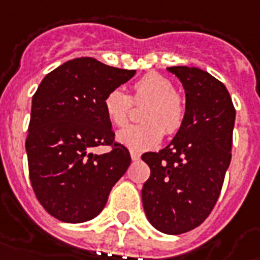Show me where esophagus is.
<instances>
[{
    "label": "esophagus",
    "mask_w": 260,
    "mask_h": 260,
    "mask_svg": "<svg viewBox=\"0 0 260 260\" xmlns=\"http://www.w3.org/2000/svg\"><path fill=\"white\" fill-rule=\"evenodd\" d=\"M131 158L134 159V161H138L140 158L139 153H136V151H131Z\"/></svg>",
    "instance_id": "1"
}]
</instances>
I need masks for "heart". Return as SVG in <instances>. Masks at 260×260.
<instances>
[{"label": "heart", "instance_id": "b5f03b06", "mask_svg": "<svg viewBox=\"0 0 260 260\" xmlns=\"http://www.w3.org/2000/svg\"><path fill=\"white\" fill-rule=\"evenodd\" d=\"M135 102H147L142 111V124L125 126L117 134L118 143L131 151H146L158 145L164 132L176 134L183 125L186 115V102L174 89L168 78L157 73H149L134 85ZM103 109L113 125L121 126L128 121L131 98L120 88L111 89L103 99Z\"/></svg>", "mask_w": 260, "mask_h": 260}]
</instances>
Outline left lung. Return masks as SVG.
<instances>
[{
    "label": "left lung",
    "mask_w": 260,
    "mask_h": 260,
    "mask_svg": "<svg viewBox=\"0 0 260 260\" xmlns=\"http://www.w3.org/2000/svg\"><path fill=\"white\" fill-rule=\"evenodd\" d=\"M167 70L183 85L186 115L167 147L142 155L150 167L142 201L151 226L175 236L200 226L218 201L232 159L236 110L226 86L207 71Z\"/></svg>",
    "instance_id": "left-lung-1"
}]
</instances>
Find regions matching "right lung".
I'll use <instances>...</instances> for the list:
<instances>
[{
  "instance_id": "right-lung-1",
  "label": "right lung",
  "mask_w": 260,
  "mask_h": 260,
  "mask_svg": "<svg viewBox=\"0 0 260 260\" xmlns=\"http://www.w3.org/2000/svg\"><path fill=\"white\" fill-rule=\"evenodd\" d=\"M92 57L63 63L32 96L26 139L28 174L38 201L53 218L82 223L103 211L109 194L131 164L128 149L114 142L105 96L135 76ZM98 145H113L95 155Z\"/></svg>"
}]
</instances>
